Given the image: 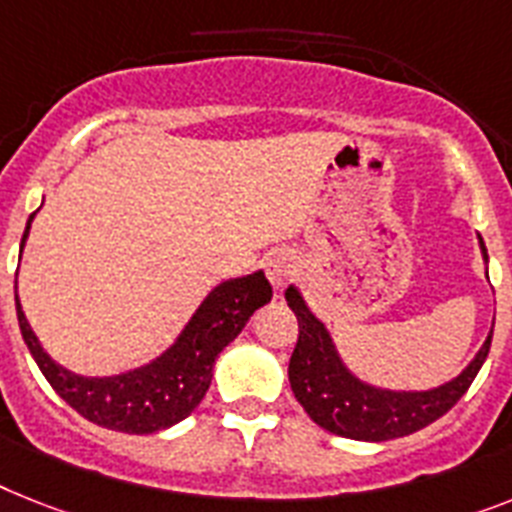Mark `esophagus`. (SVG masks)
I'll list each match as a JSON object with an SVG mask.
<instances>
[{"instance_id":"1","label":"esophagus","mask_w":512,"mask_h":512,"mask_svg":"<svg viewBox=\"0 0 512 512\" xmlns=\"http://www.w3.org/2000/svg\"><path fill=\"white\" fill-rule=\"evenodd\" d=\"M266 277L274 285V290H282L287 280L295 274V256L290 251H272L266 256Z\"/></svg>"}]
</instances>
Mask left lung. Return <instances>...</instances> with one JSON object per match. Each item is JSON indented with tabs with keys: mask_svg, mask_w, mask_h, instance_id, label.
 Returning <instances> with one entry per match:
<instances>
[{
	"mask_svg": "<svg viewBox=\"0 0 512 512\" xmlns=\"http://www.w3.org/2000/svg\"><path fill=\"white\" fill-rule=\"evenodd\" d=\"M479 248L484 264H489L487 246H484L481 235ZM285 298L301 324L298 345H295L290 366H287L295 400L303 405V411L311 416L314 424L332 434L361 439V442L405 437V434L429 426L439 416H445L466 395V390L487 361L489 345H492V332H489L466 369L450 382L429 387V390H390V387H379V384L361 379L348 363L342 361L327 324L308 308L298 287H287Z\"/></svg>",
	"mask_w": 512,
	"mask_h": 512,
	"instance_id": "obj_1",
	"label": "left lung"
}]
</instances>
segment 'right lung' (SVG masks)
Segmentation results:
<instances>
[{"instance_id":"add662e5","label":"right lung","mask_w":512,"mask_h":512,"mask_svg":"<svg viewBox=\"0 0 512 512\" xmlns=\"http://www.w3.org/2000/svg\"><path fill=\"white\" fill-rule=\"evenodd\" d=\"M36 214L38 211H33L28 217L20 240V256ZM269 301H272V285L261 269L222 280L211 287L209 295L198 303L193 316L180 329V335L159 356L135 369L88 377L65 369L41 348L20 306L18 274H15V308H18L20 332L46 382L83 418L125 434L162 432L196 411L214 377L211 369L217 356L243 332L253 311Z\"/></svg>"}]
</instances>
